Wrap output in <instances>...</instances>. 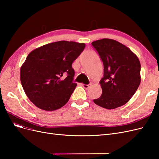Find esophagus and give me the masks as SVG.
Returning <instances> with one entry per match:
<instances>
[{
  "instance_id": "esophagus-1",
  "label": "esophagus",
  "mask_w": 159,
  "mask_h": 159,
  "mask_svg": "<svg viewBox=\"0 0 159 159\" xmlns=\"http://www.w3.org/2000/svg\"><path fill=\"white\" fill-rule=\"evenodd\" d=\"M82 86L83 87L85 88V89H88V88H89L91 86V84H87V85H85V84H82Z\"/></svg>"
}]
</instances>
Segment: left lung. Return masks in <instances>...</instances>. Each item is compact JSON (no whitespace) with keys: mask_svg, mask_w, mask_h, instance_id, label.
<instances>
[{"mask_svg":"<svg viewBox=\"0 0 159 159\" xmlns=\"http://www.w3.org/2000/svg\"><path fill=\"white\" fill-rule=\"evenodd\" d=\"M91 45L104 67L100 81L102 94L93 102L107 109L121 107L133 97L141 83L140 61L129 48L116 40L103 38Z\"/></svg>","mask_w":159,"mask_h":159,"instance_id":"8db88e82","label":"left lung"}]
</instances>
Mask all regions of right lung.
<instances>
[{"instance_id": "right-lung-1", "label": "right lung", "mask_w": 159, "mask_h": 159, "mask_svg": "<svg viewBox=\"0 0 159 159\" xmlns=\"http://www.w3.org/2000/svg\"><path fill=\"white\" fill-rule=\"evenodd\" d=\"M84 43L58 41L32 51L20 68V81L36 106L54 111L68 102L77 84L72 63L85 48ZM64 75V80L61 79Z\"/></svg>"}]
</instances>
